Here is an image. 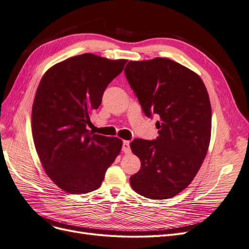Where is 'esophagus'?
<instances>
[{"label":"esophagus","mask_w":249,"mask_h":249,"mask_svg":"<svg viewBox=\"0 0 249 249\" xmlns=\"http://www.w3.org/2000/svg\"><path fill=\"white\" fill-rule=\"evenodd\" d=\"M123 151H124L125 154L131 152L130 142H128V141H124V142H123Z\"/></svg>","instance_id":"1"}]
</instances>
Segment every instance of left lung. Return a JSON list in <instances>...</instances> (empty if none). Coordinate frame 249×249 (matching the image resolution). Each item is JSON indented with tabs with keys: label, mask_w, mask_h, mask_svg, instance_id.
<instances>
[{
	"label": "left lung",
	"mask_w": 249,
	"mask_h": 249,
	"mask_svg": "<svg viewBox=\"0 0 249 249\" xmlns=\"http://www.w3.org/2000/svg\"><path fill=\"white\" fill-rule=\"evenodd\" d=\"M124 74L147 117L156 115L155 140L130 144L141 168L130 178L134 191L167 199L192 182L211 141L212 107L199 75L171 59L128 61Z\"/></svg>",
	"instance_id": "1"
}]
</instances>
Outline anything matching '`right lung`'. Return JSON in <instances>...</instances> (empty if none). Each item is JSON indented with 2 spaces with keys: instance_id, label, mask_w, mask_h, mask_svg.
<instances>
[{
  "instance_id": "add662e5",
  "label": "right lung",
  "mask_w": 249,
  "mask_h": 249,
  "mask_svg": "<svg viewBox=\"0 0 249 249\" xmlns=\"http://www.w3.org/2000/svg\"><path fill=\"white\" fill-rule=\"evenodd\" d=\"M125 63L77 55L52 66L37 87L32 113L36 150L49 178L68 193L97 190L121 152V139L94 134L87 125Z\"/></svg>"
}]
</instances>
